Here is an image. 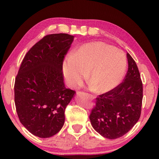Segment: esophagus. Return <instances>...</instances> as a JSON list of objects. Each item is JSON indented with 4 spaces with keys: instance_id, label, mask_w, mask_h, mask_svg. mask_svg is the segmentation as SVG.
<instances>
[{
    "instance_id": "esophagus-1",
    "label": "esophagus",
    "mask_w": 159,
    "mask_h": 159,
    "mask_svg": "<svg viewBox=\"0 0 159 159\" xmlns=\"http://www.w3.org/2000/svg\"><path fill=\"white\" fill-rule=\"evenodd\" d=\"M88 96H89V97H90L91 99H93V98H94V97H93V95H90V94H88Z\"/></svg>"
}]
</instances>
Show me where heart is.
<instances>
[{
    "mask_svg": "<svg viewBox=\"0 0 159 159\" xmlns=\"http://www.w3.org/2000/svg\"><path fill=\"white\" fill-rule=\"evenodd\" d=\"M125 53L103 42L82 45L63 63V75L67 84L80 85L88 73L91 88L98 93L114 89L122 80L127 69Z\"/></svg>",
    "mask_w": 159,
    "mask_h": 159,
    "instance_id": "1",
    "label": "heart"
}]
</instances>
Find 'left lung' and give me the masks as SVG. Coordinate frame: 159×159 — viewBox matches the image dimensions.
<instances>
[{
  "label": "left lung",
  "instance_id": "8db88e82",
  "mask_svg": "<svg viewBox=\"0 0 159 159\" xmlns=\"http://www.w3.org/2000/svg\"><path fill=\"white\" fill-rule=\"evenodd\" d=\"M128 71L125 80L111 91L100 95L90 120L95 131L104 138L116 139L127 133L141 114L143 83L138 66L127 53Z\"/></svg>",
  "mask_w": 159,
  "mask_h": 159
}]
</instances>
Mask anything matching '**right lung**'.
<instances>
[{
    "label": "right lung",
    "mask_w": 159,
    "mask_h": 159,
    "mask_svg": "<svg viewBox=\"0 0 159 159\" xmlns=\"http://www.w3.org/2000/svg\"><path fill=\"white\" fill-rule=\"evenodd\" d=\"M75 37L65 33L45 36L27 52L14 84L19 121L41 138L55 135L64 124V111L75 91L65 87L62 66Z\"/></svg>",
    "instance_id": "obj_1"
}]
</instances>
